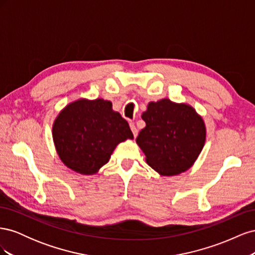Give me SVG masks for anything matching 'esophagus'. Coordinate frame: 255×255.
Listing matches in <instances>:
<instances>
[{
    "instance_id": "obj_1",
    "label": "esophagus",
    "mask_w": 255,
    "mask_h": 255,
    "mask_svg": "<svg viewBox=\"0 0 255 255\" xmlns=\"http://www.w3.org/2000/svg\"><path fill=\"white\" fill-rule=\"evenodd\" d=\"M129 127H130V129H132V132H133V135H134V137H137L138 130H137V128H136V127H135L134 123H129Z\"/></svg>"
}]
</instances>
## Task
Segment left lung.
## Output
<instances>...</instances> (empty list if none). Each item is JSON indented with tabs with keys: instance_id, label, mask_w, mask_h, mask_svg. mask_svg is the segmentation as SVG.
Wrapping results in <instances>:
<instances>
[{
	"instance_id": "left-lung-1",
	"label": "left lung",
	"mask_w": 255,
	"mask_h": 255,
	"mask_svg": "<svg viewBox=\"0 0 255 255\" xmlns=\"http://www.w3.org/2000/svg\"><path fill=\"white\" fill-rule=\"evenodd\" d=\"M145 122L136 138L145 161L164 176L177 175L195 164L205 139V123L194 107L169 99L150 102L141 115Z\"/></svg>"
}]
</instances>
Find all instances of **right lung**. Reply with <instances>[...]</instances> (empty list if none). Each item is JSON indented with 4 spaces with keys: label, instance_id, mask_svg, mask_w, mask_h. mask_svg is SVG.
<instances>
[{
    "label": "right lung",
    "instance_id": "1",
    "mask_svg": "<svg viewBox=\"0 0 255 255\" xmlns=\"http://www.w3.org/2000/svg\"><path fill=\"white\" fill-rule=\"evenodd\" d=\"M60 160L83 175L96 174L120 142L133 139L128 123L103 99H79L61 110L52 128Z\"/></svg>",
    "mask_w": 255,
    "mask_h": 255
}]
</instances>
